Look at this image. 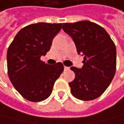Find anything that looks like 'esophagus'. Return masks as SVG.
Returning <instances> with one entry per match:
<instances>
[{
    "instance_id": "34e87169",
    "label": "esophagus",
    "mask_w": 124,
    "mask_h": 124,
    "mask_svg": "<svg viewBox=\"0 0 124 124\" xmlns=\"http://www.w3.org/2000/svg\"><path fill=\"white\" fill-rule=\"evenodd\" d=\"M64 70H70V67H65V66H64Z\"/></svg>"
}]
</instances>
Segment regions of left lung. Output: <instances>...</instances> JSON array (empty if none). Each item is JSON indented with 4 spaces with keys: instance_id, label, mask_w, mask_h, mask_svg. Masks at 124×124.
I'll use <instances>...</instances> for the list:
<instances>
[{
    "instance_id": "left-lung-1",
    "label": "left lung",
    "mask_w": 124,
    "mask_h": 124,
    "mask_svg": "<svg viewBox=\"0 0 124 124\" xmlns=\"http://www.w3.org/2000/svg\"><path fill=\"white\" fill-rule=\"evenodd\" d=\"M62 28L74 41L78 54L84 55L82 69L75 67V79L69 83L78 100H93L100 96L116 71V47L102 27L90 21L63 23Z\"/></svg>"
}]
</instances>
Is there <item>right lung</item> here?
I'll return each mask as SVG.
<instances>
[{
  "mask_svg": "<svg viewBox=\"0 0 124 124\" xmlns=\"http://www.w3.org/2000/svg\"><path fill=\"white\" fill-rule=\"evenodd\" d=\"M61 23L39 22L23 28L7 50V70L10 82L23 97L40 102L51 95L55 81L63 71L58 62L49 65L40 60L52 46Z\"/></svg>",
  "mask_w": 124,
  "mask_h": 124,
  "instance_id": "obj_1",
  "label": "right lung"
}]
</instances>
